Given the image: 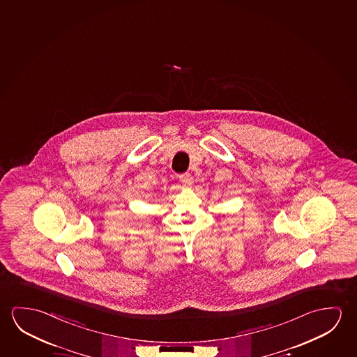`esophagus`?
I'll return each mask as SVG.
<instances>
[{
  "label": "esophagus",
  "mask_w": 357,
  "mask_h": 357,
  "mask_svg": "<svg viewBox=\"0 0 357 357\" xmlns=\"http://www.w3.org/2000/svg\"><path fill=\"white\" fill-rule=\"evenodd\" d=\"M178 178H180V181H181L183 185H187V186H191L193 183L192 175L188 174V172L181 174V175L178 176Z\"/></svg>",
  "instance_id": "esophagus-1"
}]
</instances>
